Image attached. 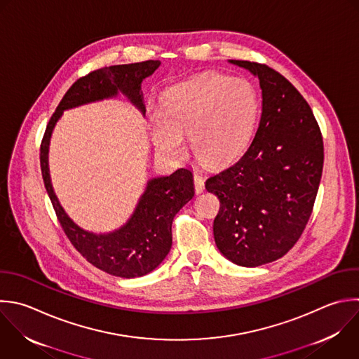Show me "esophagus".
<instances>
[{
  "label": "esophagus",
  "mask_w": 359,
  "mask_h": 359,
  "mask_svg": "<svg viewBox=\"0 0 359 359\" xmlns=\"http://www.w3.org/2000/svg\"><path fill=\"white\" fill-rule=\"evenodd\" d=\"M194 185H195V192H196V194L203 192V189H205V181H203L202 175H199L198 172L194 174Z\"/></svg>",
  "instance_id": "esophagus-1"
}]
</instances>
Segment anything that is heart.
I'll use <instances>...</instances> for the list:
<instances>
[{
    "instance_id": "heart-1",
    "label": "heart",
    "mask_w": 359,
    "mask_h": 359,
    "mask_svg": "<svg viewBox=\"0 0 359 359\" xmlns=\"http://www.w3.org/2000/svg\"><path fill=\"white\" fill-rule=\"evenodd\" d=\"M258 112L259 100L248 81L203 74L168 90L164 112H151V139L161 154L181 158L189 133L191 150L202 164L223 165L250 144Z\"/></svg>"
}]
</instances>
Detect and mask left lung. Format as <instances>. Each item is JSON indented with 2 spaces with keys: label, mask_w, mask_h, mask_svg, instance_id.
Wrapping results in <instances>:
<instances>
[{
  "label": "left lung",
  "mask_w": 359,
  "mask_h": 359,
  "mask_svg": "<svg viewBox=\"0 0 359 359\" xmlns=\"http://www.w3.org/2000/svg\"><path fill=\"white\" fill-rule=\"evenodd\" d=\"M229 62L258 77L262 112L244 154L205 188L220 201L213 222L219 251L237 265L258 266L283 257L302 236L321 180L323 137L309 104L282 74Z\"/></svg>",
  "instance_id": "8db88e82"
}]
</instances>
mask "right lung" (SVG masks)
Wrapping results in <instances>:
<instances>
[{"mask_svg":"<svg viewBox=\"0 0 359 359\" xmlns=\"http://www.w3.org/2000/svg\"><path fill=\"white\" fill-rule=\"evenodd\" d=\"M160 65V60H147L111 66L79 79L52 115L41 144L43 182L66 236L88 262L114 276H143L163 262L172 244V220L194 198V175L191 170L180 168L171 175L149 180L130 219L115 231L95 234L81 229L67 216L53 191L48 163L50 136L63 111L108 100L119 93L144 115L142 81Z\"/></svg>","mask_w":359,"mask_h":359,"instance_id":"add662e5","label":"right lung"}]
</instances>
